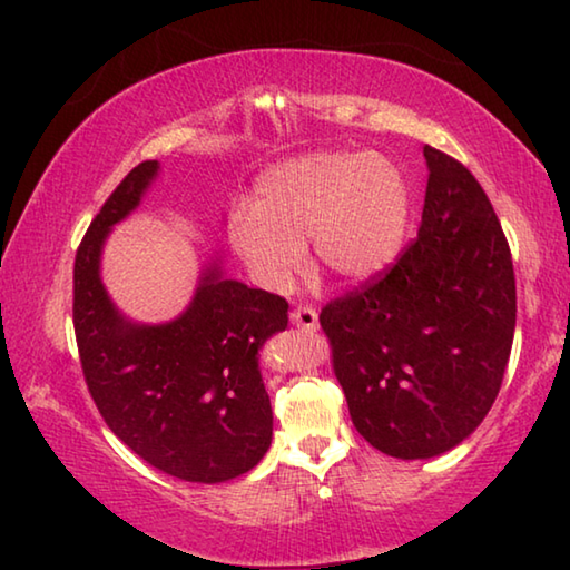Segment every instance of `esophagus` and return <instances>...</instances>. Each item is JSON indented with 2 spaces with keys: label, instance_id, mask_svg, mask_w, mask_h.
Returning <instances> with one entry per match:
<instances>
[{
  "label": "esophagus",
  "instance_id": "34e87169",
  "mask_svg": "<svg viewBox=\"0 0 570 570\" xmlns=\"http://www.w3.org/2000/svg\"><path fill=\"white\" fill-rule=\"evenodd\" d=\"M292 324L304 332H316L320 330V314L312 306H296L292 312Z\"/></svg>",
  "mask_w": 570,
  "mask_h": 570
}]
</instances>
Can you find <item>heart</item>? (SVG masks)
Wrapping results in <instances>:
<instances>
[{"label":"heart","mask_w":570,"mask_h":570,"mask_svg":"<svg viewBox=\"0 0 570 570\" xmlns=\"http://www.w3.org/2000/svg\"><path fill=\"white\" fill-rule=\"evenodd\" d=\"M410 226L402 170L377 153L316 150L276 163L256 178L248 206L234 208L228 240L256 284L286 292L314 264L340 282L384 272Z\"/></svg>","instance_id":"1"}]
</instances>
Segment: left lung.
I'll return each mask as SVG.
<instances>
[{"mask_svg":"<svg viewBox=\"0 0 570 570\" xmlns=\"http://www.w3.org/2000/svg\"><path fill=\"white\" fill-rule=\"evenodd\" d=\"M422 153L430 176L414 244L320 314L354 428L400 460L438 458L475 432L515 332L513 258L485 190L455 158Z\"/></svg>","mask_w":570,"mask_h":570,"instance_id":"8db88e82","label":"left lung"}]
</instances>
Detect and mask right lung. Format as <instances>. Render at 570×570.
<instances>
[{"mask_svg":"<svg viewBox=\"0 0 570 570\" xmlns=\"http://www.w3.org/2000/svg\"><path fill=\"white\" fill-rule=\"evenodd\" d=\"M160 163L122 178L75 256V336L82 374L108 428L148 465L186 482H226L266 455L274 412L258 370L264 342L288 324L286 298L200 268L186 312L140 324L102 284V248L140 206Z\"/></svg>","mask_w":570,"mask_h":570,"instance_id":"right-lung-1","label":"right lung"}]
</instances>
